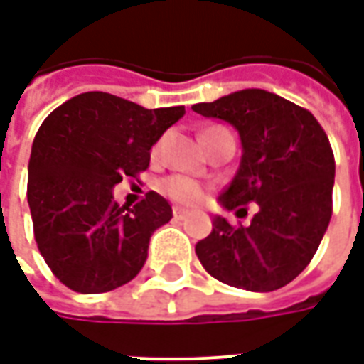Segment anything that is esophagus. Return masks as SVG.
<instances>
[{
    "instance_id": "1",
    "label": "esophagus",
    "mask_w": 364,
    "mask_h": 364,
    "mask_svg": "<svg viewBox=\"0 0 364 364\" xmlns=\"http://www.w3.org/2000/svg\"><path fill=\"white\" fill-rule=\"evenodd\" d=\"M189 210H185V208H179V206H175L173 208V218L175 220H185L187 216H189Z\"/></svg>"
}]
</instances>
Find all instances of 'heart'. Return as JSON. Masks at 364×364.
Wrapping results in <instances>:
<instances>
[{"label": "heart", "instance_id": "heart-1", "mask_svg": "<svg viewBox=\"0 0 364 364\" xmlns=\"http://www.w3.org/2000/svg\"><path fill=\"white\" fill-rule=\"evenodd\" d=\"M210 130H214V128H208L205 132H210ZM158 148L159 144H156L154 154L158 151ZM159 191H161V195H166L167 198H171L173 203H179V205H198L205 198L203 185L195 179H191V177H185V175H171V177L164 179L159 183Z\"/></svg>", "mask_w": 364, "mask_h": 364}]
</instances>
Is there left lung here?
<instances>
[{"label": "left lung", "instance_id": "1", "mask_svg": "<svg viewBox=\"0 0 364 364\" xmlns=\"http://www.w3.org/2000/svg\"><path fill=\"white\" fill-rule=\"evenodd\" d=\"M193 111L232 124L242 142L240 167L218 197L222 208L257 205L252 224L240 228L214 214L197 257L230 287L281 289L308 267L331 218L336 161L328 136L312 112L265 90L234 91Z\"/></svg>", "mask_w": 364, "mask_h": 364}]
</instances>
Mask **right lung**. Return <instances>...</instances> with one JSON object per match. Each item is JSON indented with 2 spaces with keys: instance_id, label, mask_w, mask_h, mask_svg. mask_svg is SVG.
<instances>
[{
  "instance_id": "add662e5",
  "label": "right lung",
  "mask_w": 364,
  "mask_h": 364,
  "mask_svg": "<svg viewBox=\"0 0 364 364\" xmlns=\"http://www.w3.org/2000/svg\"><path fill=\"white\" fill-rule=\"evenodd\" d=\"M183 114V105L146 109L87 91L44 119L28 159L27 200L41 255L68 289L109 292L140 273L151 234L173 210L154 191L119 206L112 189L148 169L151 146Z\"/></svg>"
}]
</instances>
